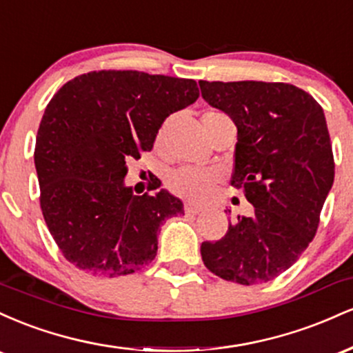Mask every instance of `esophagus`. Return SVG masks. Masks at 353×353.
<instances>
[{
	"mask_svg": "<svg viewBox=\"0 0 353 353\" xmlns=\"http://www.w3.org/2000/svg\"><path fill=\"white\" fill-rule=\"evenodd\" d=\"M184 210H185V214H199L202 208H199V205H194V204H185Z\"/></svg>",
	"mask_w": 353,
	"mask_h": 353,
	"instance_id": "1",
	"label": "esophagus"
}]
</instances>
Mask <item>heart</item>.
Returning a JSON list of instances; mask_svg holds the SVG:
<instances>
[{
	"mask_svg": "<svg viewBox=\"0 0 353 353\" xmlns=\"http://www.w3.org/2000/svg\"><path fill=\"white\" fill-rule=\"evenodd\" d=\"M217 181V174L210 171L184 168L169 177V188L174 194L184 197V199L201 202L208 199L209 194L216 188Z\"/></svg>",
	"mask_w": 353,
	"mask_h": 353,
	"instance_id": "heart-1",
	"label": "heart"
}]
</instances>
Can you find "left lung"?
Segmentation results:
<instances>
[{"instance_id": "obj_1", "label": "left lung", "mask_w": 353, "mask_h": 353, "mask_svg": "<svg viewBox=\"0 0 353 353\" xmlns=\"http://www.w3.org/2000/svg\"><path fill=\"white\" fill-rule=\"evenodd\" d=\"M202 98L237 128L230 185L254 205L216 242L204 265L241 285L269 282L292 267L319 228L334 184V154L320 104L302 89L264 81H199Z\"/></svg>"}]
</instances>
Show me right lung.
<instances>
[{
	"label": "right lung",
	"instance_id": "1",
	"mask_svg": "<svg viewBox=\"0 0 353 353\" xmlns=\"http://www.w3.org/2000/svg\"><path fill=\"white\" fill-rule=\"evenodd\" d=\"M197 98L194 79L141 71H92L52 96L34 165L44 221L71 264L119 277L156 257L161 225L184 204L165 189L134 196L128 161L151 151L165 117Z\"/></svg>",
	"mask_w": 353,
	"mask_h": 353
}]
</instances>
